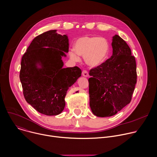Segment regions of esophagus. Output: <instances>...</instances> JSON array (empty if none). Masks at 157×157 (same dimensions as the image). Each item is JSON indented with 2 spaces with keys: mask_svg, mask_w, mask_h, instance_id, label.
<instances>
[{
  "mask_svg": "<svg viewBox=\"0 0 157 157\" xmlns=\"http://www.w3.org/2000/svg\"><path fill=\"white\" fill-rule=\"evenodd\" d=\"M82 75L84 77H88V76H89V73H88L87 71H86V70H83L82 72Z\"/></svg>",
  "mask_w": 157,
  "mask_h": 157,
  "instance_id": "1",
  "label": "esophagus"
}]
</instances>
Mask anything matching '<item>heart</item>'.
Returning a JSON list of instances; mask_svg holds the SVG:
<instances>
[{"label": "heart", "mask_w": 157, "mask_h": 157, "mask_svg": "<svg viewBox=\"0 0 157 157\" xmlns=\"http://www.w3.org/2000/svg\"><path fill=\"white\" fill-rule=\"evenodd\" d=\"M75 49H70L69 56L75 61L79 60V56L84 57L86 63L90 67L100 65L106 59L110 50L109 43L103 37L84 36L75 42Z\"/></svg>", "instance_id": "heart-1"}]
</instances>
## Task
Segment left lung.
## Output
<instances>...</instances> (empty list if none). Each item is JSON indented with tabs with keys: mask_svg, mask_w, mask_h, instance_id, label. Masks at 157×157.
<instances>
[{
	"mask_svg": "<svg viewBox=\"0 0 157 157\" xmlns=\"http://www.w3.org/2000/svg\"><path fill=\"white\" fill-rule=\"evenodd\" d=\"M112 45V57L89 71L90 107L98 117L113 116L129 104L137 82L136 59L129 45L118 35Z\"/></svg>",
	"mask_w": 157,
	"mask_h": 157,
	"instance_id": "obj_1",
	"label": "left lung"
}]
</instances>
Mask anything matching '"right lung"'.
<instances>
[{"mask_svg":"<svg viewBox=\"0 0 157 157\" xmlns=\"http://www.w3.org/2000/svg\"><path fill=\"white\" fill-rule=\"evenodd\" d=\"M68 49V36L50 30L36 36L22 57L20 79L25 98L42 114L61 113L68 88L81 76L78 67L63 68L62 57Z\"/></svg>","mask_w":157,"mask_h":157,"instance_id":"right-lung-1","label":"right lung"}]
</instances>
